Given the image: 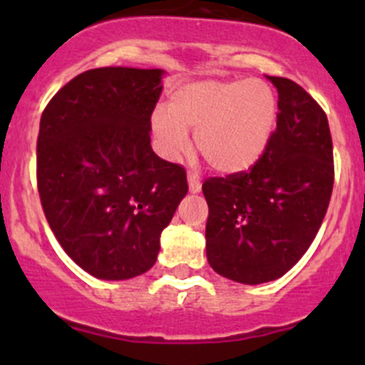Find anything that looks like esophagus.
Returning a JSON list of instances; mask_svg holds the SVG:
<instances>
[{
	"label": "esophagus",
	"mask_w": 365,
	"mask_h": 365,
	"mask_svg": "<svg viewBox=\"0 0 365 365\" xmlns=\"http://www.w3.org/2000/svg\"><path fill=\"white\" fill-rule=\"evenodd\" d=\"M187 180H189V190L192 194H197L201 190V180L200 176L196 175V173H189V176H187Z\"/></svg>",
	"instance_id": "1"
}]
</instances>
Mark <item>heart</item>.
Returning a JSON list of instances; mask_svg holds the SVG:
<instances>
[{"instance_id":"b5f03b06","label":"heart","mask_w":365,"mask_h":365,"mask_svg":"<svg viewBox=\"0 0 365 365\" xmlns=\"http://www.w3.org/2000/svg\"><path fill=\"white\" fill-rule=\"evenodd\" d=\"M277 123V97L261 79L185 83L173 91L169 108H157L150 127L157 148L175 160L189 148L194 132L197 150L217 171L242 173L267 150Z\"/></svg>"}]
</instances>
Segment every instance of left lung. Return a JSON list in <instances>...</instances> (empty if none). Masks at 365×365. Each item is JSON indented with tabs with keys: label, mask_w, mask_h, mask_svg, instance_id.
I'll return each instance as SVG.
<instances>
[{
	"label": "left lung",
	"mask_w": 365,
	"mask_h": 365,
	"mask_svg": "<svg viewBox=\"0 0 365 365\" xmlns=\"http://www.w3.org/2000/svg\"><path fill=\"white\" fill-rule=\"evenodd\" d=\"M277 88V127L249 171L205 180L206 257L222 277L261 284L304 256L325 219L334 187L327 114L295 81Z\"/></svg>",
	"instance_id": "left-lung-1"
}]
</instances>
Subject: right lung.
<instances>
[{"mask_svg": "<svg viewBox=\"0 0 365 365\" xmlns=\"http://www.w3.org/2000/svg\"><path fill=\"white\" fill-rule=\"evenodd\" d=\"M162 73L86 70L51 98L40 118V203L63 251L97 279L148 272L160 233L189 190L183 165L160 159L150 145Z\"/></svg>", "mask_w": 365, "mask_h": 365, "instance_id": "obj_1", "label": "right lung"}]
</instances>
